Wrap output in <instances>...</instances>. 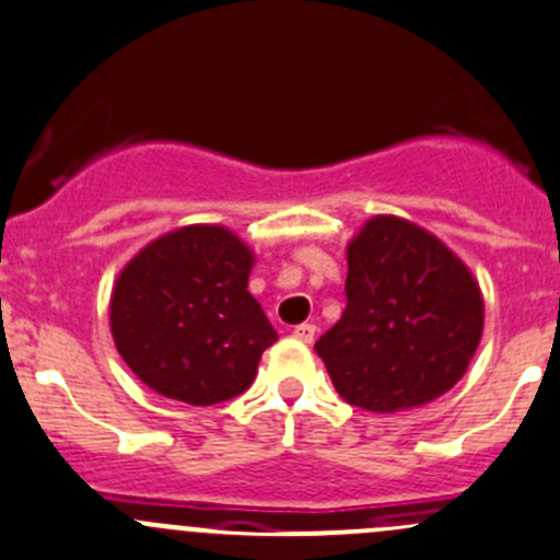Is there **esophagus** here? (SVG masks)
I'll return each instance as SVG.
<instances>
[{
    "instance_id": "34e87169",
    "label": "esophagus",
    "mask_w": 560,
    "mask_h": 560,
    "mask_svg": "<svg viewBox=\"0 0 560 560\" xmlns=\"http://www.w3.org/2000/svg\"><path fill=\"white\" fill-rule=\"evenodd\" d=\"M292 336H295V339H301V341H306V345H312L314 336H317V325H312V323L295 325V330H292Z\"/></svg>"
}]
</instances>
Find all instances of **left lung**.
I'll return each mask as SVG.
<instances>
[{
  "label": "left lung",
  "mask_w": 560,
  "mask_h": 560,
  "mask_svg": "<svg viewBox=\"0 0 560 560\" xmlns=\"http://www.w3.org/2000/svg\"><path fill=\"white\" fill-rule=\"evenodd\" d=\"M347 306L314 350L350 405L396 412L446 394L465 374L485 301L470 270L410 221L377 215L347 246Z\"/></svg>",
  "instance_id": "left-lung-1"
}]
</instances>
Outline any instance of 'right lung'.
Returning <instances> with one entry per match:
<instances>
[{"label": "right lung", "mask_w": 560, "mask_h": 560, "mask_svg": "<svg viewBox=\"0 0 560 560\" xmlns=\"http://www.w3.org/2000/svg\"><path fill=\"white\" fill-rule=\"evenodd\" d=\"M254 254L224 226L194 224L136 254L112 292V336L130 372L170 399L243 394L273 325L248 287Z\"/></svg>", "instance_id": "obj_1"}]
</instances>
